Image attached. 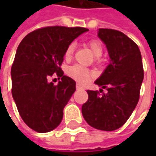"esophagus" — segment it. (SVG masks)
<instances>
[{"label": "esophagus", "instance_id": "1", "mask_svg": "<svg viewBox=\"0 0 156 156\" xmlns=\"http://www.w3.org/2000/svg\"><path fill=\"white\" fill-rule=\"evenodd\" d=\"M76 87H77V89H82L83 88V86L81 84H79V83H77Z\"/></svg>", "mask_w": 156, "mask_h": 156}]
</instances>
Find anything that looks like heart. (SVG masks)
Instances as JSON below:
<instances>
[{
    "instance_id": "heart-1",
    "label": "heart",
    "mask_w": 156,
    "mask_h": 156,
    "mask_svg": "<svg viewBox=\"0 0 156 156\" xmlns=\"http://www.w3.org/2000/svg\"><path fill=\"white\" fill-rule=\"evenodd\" d=\"M87 46L89 48V49L92 51V53L96 56V59L98 61L100 60V58L103 54V45L98 40H90L87 42ZM75 51V45L73 43L69 44L68 47L66 48L65 52H64V57L67 60H69L72 58L73 54ZM67 74L72 78L73 79L77 80L79 83H87L90 78L94 76L93 72L87 69L84 68L80 65H73L69 67L67 70Z\"/></svg>"
}]
</instances>
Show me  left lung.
Wrapping results in <instances>:
<instances>
[{"instance_id": "obj_1", "label": "left lung", "mask_w": 156, "mask_h": 156, "mask_svg": "<svg viewBox=\"0 0 156 156\" xmlns=\"http://www.w3.org/2000/svg\"><path fill=\"white\" fill-rule=\"evenodd\" d=\"M98 35L107 45L111 60L95 83L107 93L87 90L82 115L92 127L114 131L128 120L138 103L144 79L142 56L136 43L119 30L99 29Z\"/></svg>"}]
</instances>
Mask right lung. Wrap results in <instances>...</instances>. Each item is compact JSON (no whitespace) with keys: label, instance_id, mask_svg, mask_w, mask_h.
Listing matches in <instances>:
<instances>
[{"label":"right lung","instance_id":"right-lung-1","mask_svg":"<svg viewBox=\"0 0 156 156\" xmlns=\"http://www.w3.org/2000/svg\"><path fill=\"white\" fill-rule=\"evenodd\" d=\"M82 27L49 26L30 32L20 43L12 66V94L19 114L32 130L46 133L63 118V109L76 90V82L61 69L64 52ZM57 75L58 85L47 79Z\"/></svg>","mask_w":156,"mask_h":156}]
</instances>
